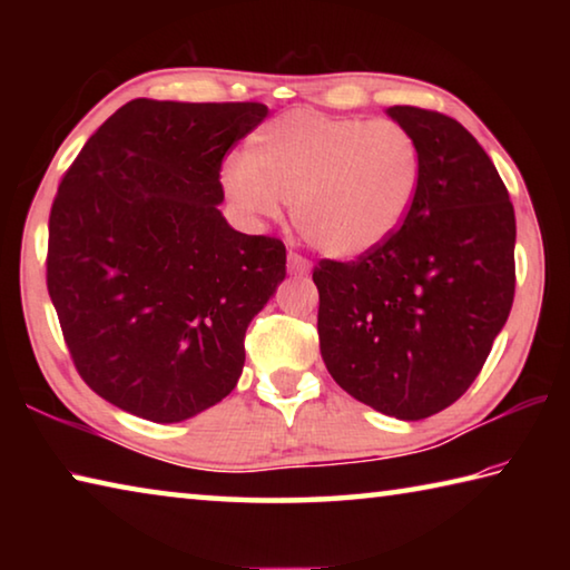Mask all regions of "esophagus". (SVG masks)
<instances>
[{
  "instance_id": "34e87169",
  "label": "esophagus",
  "mask_w": 570,
  "mask_h": 570,
  "mask_svg": "<svg viewBox=\"0 0 570 570\" xmlns=\"http://www.w3.org/2000/svg\"><path fill=\"white\" fill-rule=\"evenodd\" d=\"M308 272H312V264H308L304 256H298V254H294V250H288V274L306 276Z\"/></svg>"
}]
</instances>
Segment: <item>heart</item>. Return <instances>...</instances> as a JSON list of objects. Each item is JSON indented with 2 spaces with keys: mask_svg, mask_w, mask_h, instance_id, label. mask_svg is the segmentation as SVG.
Instances as JSON below:
<instances>
[{
  "mask_svg": "<svg viewBox=\"0 0 570 570\" xmlns=\"http://www.w3.org/2000/svg\"><path fill=\"white\" fill-rule=\"evenodd\" d=\"M414 135L394 120L292 110L258 128L220 168L238 216L262 226L292 200L294 226L324 256L354 262L407 220L420 188Z\"/></svg>",
  "mask_w": 570,
  "mask_h": 570,
  "instance_id": "obj_1",
  "label": "heart"
}]
</instances>
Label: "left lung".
Returning a JSON list of instances; mask_svg holds the SVG:
<instances>
[{"label":"left lung","instance_id":"left-lung-1","mask_svg":"<svg viewBox=\"0 0 570 570\" xmlns=\"http://www.w3.org/2000/svg\"><path fill=\"white\" fill-rule=\"evenodd\" d=\"M387 115L420 146L407 220L370 256L314 268L320 350L344 392L397 420L450 407L485 364L515 294V214L480 142L435 110Z\"/></svg>","mask_w":570,"mask_h":570}]
</instances>
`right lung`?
I'll return each mask as SVG.
<instances>
[{
	"mask_svg": "<svg viewBox=\"0 0 570 570\" xmlns=\"http://www.w3.org/2000/svg\"><path fill=\"white\" fill-rule=\"evenodd\" d=\"M266 115L262 102L130 100L65 173L47 292L77 372L115 407L183 422L236 387L286 248L228 226L220 163Z\"/></svg>",
	"mask_w": 570,
	"mask_h": 570,
	"instance_id": "obj_1",
	"label": "right lung"
}]
</instances>
